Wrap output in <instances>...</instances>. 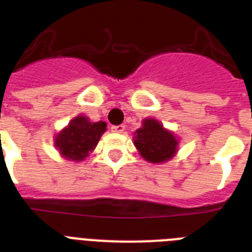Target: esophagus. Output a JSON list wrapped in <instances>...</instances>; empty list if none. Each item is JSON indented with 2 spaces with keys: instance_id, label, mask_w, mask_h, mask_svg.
<instances>
[{
  "instance_id": "1",
  "label": "esophagus",
  "mask_w": 252,
  "mask_h": 252,
  "mask_svg": "<svg viewBox=\"0 0 252 252\" xmlns=\"http://www.w3.org/2000/svg\"><path fill=\"white\" fill-rule=\"evenodd\" d=\"M124 130H126V126H124V124L111 126V132H114V133H123Z\"/></svg>"
}]
</instances>
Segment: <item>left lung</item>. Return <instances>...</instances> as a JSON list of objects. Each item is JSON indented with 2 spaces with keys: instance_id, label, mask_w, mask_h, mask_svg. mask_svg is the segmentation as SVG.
<instances>
[{
  "instance_id": "left-lung-1",
  "label": "left lung",
  "mask_w": 252,
  "mask_h": 252,
  "mask_svg": "<svg viewBox=\"0 0 252 252\" xmlns=\"http://www.w3.org/2000/svg\"><path fill=\"white\" fill-rule=\"evenodd\" d=\"M134 145L147 161H168L177 152L178 141L155 119L143 120L142 128L134 133Z\"/></svg>"
}]
</instances>
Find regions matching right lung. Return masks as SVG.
<instances>
[{
  "instance_id": "obj_1",
  "label": "right lung",
  "mask_w": 252,
  "mask_h": 252,
  "mask_svg": "<svg viewBox=\"0 0 252 252\" xmlns=\"http://www.w3.org/2000/svg\"><path fill=\"white\" fill-rule=\"evenodd\" d=\"M105 130L106 123H91L86 116L79 115L59 133L55 145L63 156L74 161H80L96 147Z\"/></svg>"
}]
</instances>
